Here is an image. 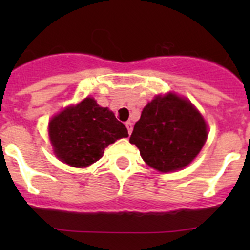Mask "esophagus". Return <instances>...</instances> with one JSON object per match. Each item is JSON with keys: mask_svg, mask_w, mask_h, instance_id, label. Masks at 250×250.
Returning <instances> with one entry per match:
<instances>
[{"mask_svg": "<svg viewBox=\"0 0 250 250\" xmlns=\"http://www.w3.org/2000/svg\"><path fill=\"white\" fill-rule=\"evenodd\" d=\"M125 127H127L128 129V134H132V130H133V123L130 122V121H128V122H125Z\"/></svg>", "mask_w": 250, "mask_h": 250, "instance_id": "1", "label": "esophagus"}]
</instances>
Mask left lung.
<instances>
[{
	"instance_id": "1",
	"label": "left lung",
	"mask_w": 250,
	"mask_h": 250,
	"mask_svg": "<svg viewBox=\"0 0 250 250\" xmlns=\"http://www.w3.org/2000/svg\"><path fill=\"white\" fill-rule=\"evenodd\" d=\"M207 137L201 113L190 102L169 93L156 97L144 107L129 141L150 167L173 172L190 165Z\"/></svg>"
}]
</instances>
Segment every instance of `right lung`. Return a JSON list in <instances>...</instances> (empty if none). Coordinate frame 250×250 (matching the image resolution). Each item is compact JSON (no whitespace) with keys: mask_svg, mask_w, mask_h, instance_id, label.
<instances>
[{"mask_svg":"<svg viewBox=\"0 0 250 250\" xmlns=\"http://www.w3.org/2000/svg\"><path fill=\"white\" fill-rule=\"evenodd\" d=\"M49 137L59 160L83 168L97 162L110 144L128 137V130L107 107L93 98L70 106L49 123Z\"/></svg>","mask_w":250,"mask_h":250,"instance_id":"1","label":"right lung"}]
</instances>
